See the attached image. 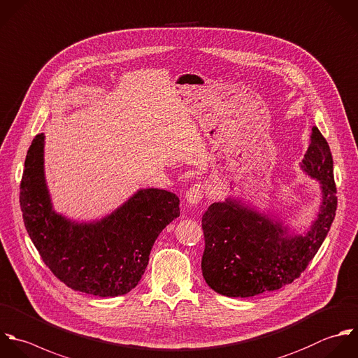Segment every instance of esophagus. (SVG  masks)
<instances>
[{
    "label": "esophagus",
    "mask_w": 358,
    "mask_h": 358,
    "mask_svg": "<svg viewBox=\"0 0 358 358\" xmlns=\"http://www.w3.org/2000/svg\"><path fill=\"white\" fill-rule=\"evenodd\" d=\"M202 198H203V187L198 182L191 185L185 194V199L191 205H198L202 201Z\"/></svg>",
    "instance_id": "esophagus-1"
}]
</instances>
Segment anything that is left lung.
Here are the masks:
<instances>
[{"instance_id":"1","label":"left lung","mask_w":358,"mask_h":358,"mask_svg":"<svg viewBox=\"0 0 358 358\" xmlns=\"http://www.w3.org/2000/svg\"><path fill=\"white\" fill-rule=\"evenodd\" d=\"M303 169L322 184V206L307 236H286L280 223L233 201L212 203L202 216V275L227 297H252L293 283L307 269L334 223L338 196L334 159L321 131L313 127Z\"/></svg>"}]
</instances>
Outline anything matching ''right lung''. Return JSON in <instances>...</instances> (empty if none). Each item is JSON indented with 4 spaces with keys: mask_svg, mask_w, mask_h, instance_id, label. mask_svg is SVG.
<instances>
[{
    "mask_svg": "<svg viewBox=\"0 0 358 358\" xmlns=\"http://www.w3.org/2000/svg\"><path fill=\"white\" fill-rule=\"evenodd\" d=\"M44 135L27 150L19 202L24 227L43 262L68 287L99 297L129 293L141 280L162 230L180 216V199L141 189L97 223L75 224L51 209L43 171Z\"/></svg>",
    "mask_w": 358,
    "mask_h": 358,
    "instance_id": "1",
    "label": "right lung"
}]
</instances>
